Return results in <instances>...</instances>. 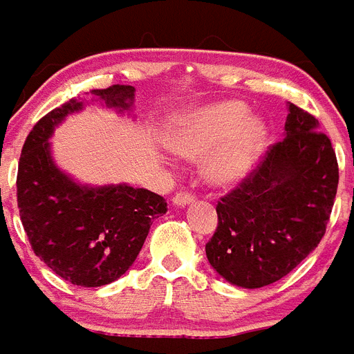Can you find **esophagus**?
I'll return each mask as SVG.
<instances>
[{"label": "esophagus", "instance_id": "34e87169", "mask_svg": "<svg viewBox=\"0 0 354 354\" xmlns=\"http://www.w3.org/2000/svg\"><path fill=\"white\" fill-rule=\"evenodd\" d=\"M194 202H196V196L189 191H180L172 196V203L178 207H185L189 205V203H194Z\"/></svg>", "mask_w": 354, "mask_h": 354}]
</instances>
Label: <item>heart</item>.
<instances>
[{
	"mask_svg": "<svg viewBox=\"0 0 354 354\" xmlns=\"http://www.w3.org/2000/svg\"><path fill=\"white\" fill-rule=\"evenodd\" d=\"M242 103L225 102L198 111L180 122L171 134V147L187 158L212 156L207 176L216 185H231L249 174L260 154L263 127L247 120Z\"/></svg>",
	"mask_w": 354,
	"mask_h": 354,
	"instance_id": "b5f03b06",
	"label": "heart"
}]
</instances>
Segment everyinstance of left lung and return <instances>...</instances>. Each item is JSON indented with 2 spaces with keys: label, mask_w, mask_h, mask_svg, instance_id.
I'll return each mask as SVG.
<instances>
[{
  "label": "left lung",
  "mask_w": 354,
  "mask_h": 354,
  "mask_svg": "<svg viewBox=\"0 0 354 354\" xmlns=\"http://www.w3.org/2000/svg\"><path fill=\"white\" fill-rule=\"evenodd\" d=\"M338 187V162L318 120L289 103L286 136L216 205L207 260L245 289L274 283L326 234Z\"/></svg>",
  "instance_id": "left-lung-1"
}]
</instances>
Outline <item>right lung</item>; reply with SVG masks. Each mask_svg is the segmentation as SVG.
Masks as SVG:
<instances>
[{"instance_id":"add662e5","label":"right lung","mask_w":354,"mask_h":354,"mask_svg":"<svg viewBox=\"0 0 354 354\" xmlns=\"http://www.w3.org/2000/svg\"><path fill=\"white\" fill-rule=\"evenodd\" d=\"M109 107L125 111L134 87L93 91ZM82 102L71 100L34 125L19 156L18 209L36 257L57 277L80 287H102L127 272L152 222L167 212L165 198L129 185L83 187L54 165L48 138Z\"/></svg>"}]
</instances>
